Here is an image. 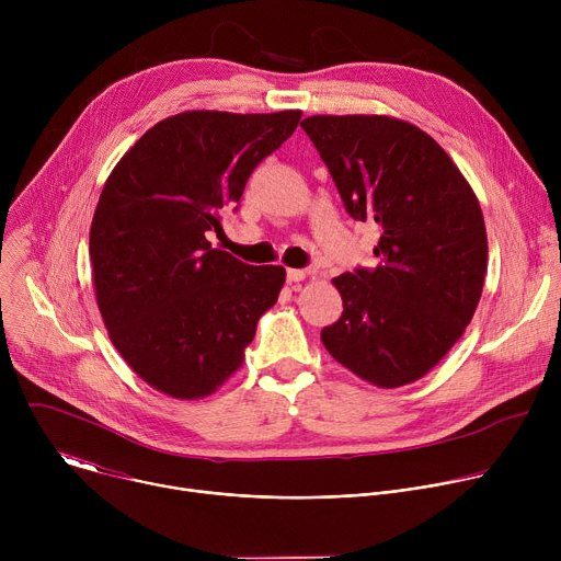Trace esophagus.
<instances>
[{
  "label": "esophagus",
  "instance_id": "esophagus-1",
  "mask_svg": "<svg viewBox=\"0 0 561 561\" xmlns=\"http://www.w3.org/2000/svg\"><path fill=\"white\" fill-rule=\"evenodd\" d=\"M306 275H308V271H304V268H288V271H286V279H288L290 284L306 279Z\"/></svg>",
  "mask_w": 561,
  "mask_h": 561
}]
</instances>
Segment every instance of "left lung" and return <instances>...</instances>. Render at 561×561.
<instances>
[{"instance_id":"obj_1","label":"left lung","mask_w":561,"mask_h":561,"mask_svg":"<svg viewBox=\"0 0 561 561\" xmlns=\"http://www.w3.org/2000/svg\"><path fill=\"white\" fill-rule=\"evenodd\" d=\"M301 128L348 215L379 226L377 266L333 279L344 312L322 342L375 386L411 383L455 346L482 297V208L446 150L409 122L314 115Z\"/></svg>"}]
</instances>
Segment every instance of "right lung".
Here are the masks:
<instances>
[{
	"label": "right lung",
	"instance_id": "obj_1",
	"mask_svg": "<svg viewBox=\"0 0 561 561\" xmlns=\"http://www.w3.org/2000/svg\"><path fill=\"white\" fill-rule=\"evenodd\" d=\"M299 117L186 111L146 130L106 180L91 224L95 297L111 342L152 388L206 397L242 366L286 271L239 262L208 232Z\"/></svg>",
	"mask_w": 561,
	"mask_h": 561
}]
</instances>
